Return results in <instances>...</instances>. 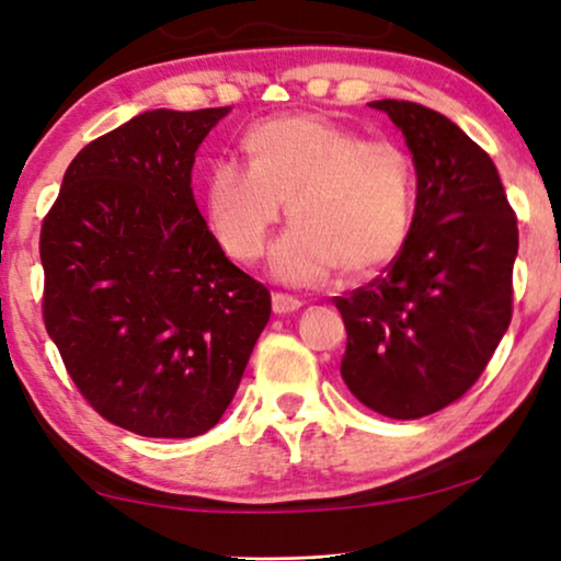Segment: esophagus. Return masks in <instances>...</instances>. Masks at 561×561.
Wrapping results in <instances>:
<instances>
[{
  "label": "esophagus",
  "instance_id": "34e87169",
  "mask_svg": "<svg viewBox=\"0 0 561 561\" xmlns=\"http://www.w3.org/2000/svg\"><path fill=\"white\" fill-rule=\"evenodd\" d=\"M301 301H298L296 296H288V294H273V311L278 313V317H286V313H294L301 309Z\"/></svg>",
  "mask_w": 561,
  "mask_h": 561
}]
</instances>
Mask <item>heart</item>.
<instances>
[{
    "label": "heart",
    "mask_w": 561,
    "mask_h": 561,
    "mask_svg": "<svg viewBox=\"0 0 561 561\" xmlns=\"http://www.w3.org/2000/svg\"><path fill=\"white\" fill-rule=\"evenodd\" d=\"M242 148L250 168L221 160L204 186L214 240L237 263L263 255L283 204L294 225L271 250L283 283L319 286L340 267L370 275L401 255L416 209V171L401 145L298 114L260 122Z\"/></svg>",
    "instance_id": "1"
}]
</instances>
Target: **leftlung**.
Here are the masks:
<instances>
[{"mask_svg": "<svg viewBox=\"0 0 561 561\" xmlns=\"http://www.w3.org/2000/svg\"><path fill=\"white\" fill-rule=\"evenodd\" d=\"M416 168L405 248L380 278L336 298L342 378L388 419L442 411L474 386L511 324L518 227L497 168L444 114L380 99Z\"/></svg>", "mask_w": 561, "mask_h": 561, "instance_id": "obj_1", "label": "left lung"}]
</instances>
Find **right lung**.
Listing matches in <instances>:
<instances>
[{"instance_id": "obj_1", "label": "right lung", "mask_w": 561, "mask_h": 561, "mask_svg": "<svg viewBox=\"0 0 561 561\" xmlns=\"http://www.w3.org/2000/svg\"><path fill=\"white\" fill-rule=\"evenodd\" d=\"M232 106L150 110L71 160L43 221V317L106 421L191 439L232 403L271 294L214 240L191 171Z\"/></svg>"}]
</instances>
